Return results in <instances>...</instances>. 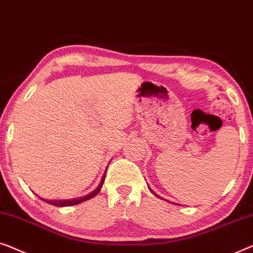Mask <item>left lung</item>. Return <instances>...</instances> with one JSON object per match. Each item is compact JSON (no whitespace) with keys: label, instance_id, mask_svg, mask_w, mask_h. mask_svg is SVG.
<instances>
[{"label":"left lung","instance_id":"left-lung-1","mask_svg":"<svg viewBox=\"0 0 253 253\" xmlns=\"http://www.w3.org/2000/svg\"><path fill=\"white\" fill-rule=\"evenodd\" d=\"M148 188H149V190H150V191H151V193H152V194H154L156 197H158V198H161V199H165V198H163V197H161V196H159V195H158V194H156V193H155V191H154V190H152V189H151V188H150V187H149V186H148ZM165 201H166V202H169V201H167V199H165ZM169 203H170V202H169ZM173 204H174V203H173ZM175 205H179V204H175Z\"/></svg>","mask_w":253,"mask_h":253}]
</instances>
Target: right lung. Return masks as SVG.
Masks as SVG:
<instances>
[{"label":"right lung","mask_w":253,"mask_h":253,"mask_svg":"<svg viewBox=\"0 0 253 253\" xmlns=\"http://www.w3.org/2000/svg\"><path fill=\"white\" fill-rule=\"evenodd\" d=\"M106 169H108V167H106ZM105 173H106V170H105ZM105 173H104V175L102 176V180H101V182H99L98 187L96 188L95 190H92L90 194H88V195H86V196H84V197H78V198H72V199H55V201H54V199H44V198H42V197L39 196V195H37V196H38L39 198H41L43 202H47L48 204H51V205H55V206H59V208H64V206H72V205L80 204V203H83V202H84V201H88V199L92 198V197L96 196V195H97V194L99 193V190H101L103 183H104Z\"/></svg>","instance_id":"add662e5"}]
</instances>
